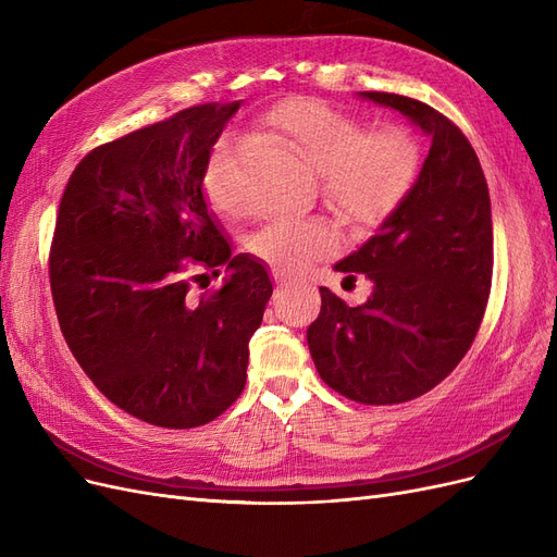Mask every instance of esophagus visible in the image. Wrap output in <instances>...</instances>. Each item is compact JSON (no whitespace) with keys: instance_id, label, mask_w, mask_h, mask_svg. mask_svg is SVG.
Masks as SVG:
<instances>
[{"instance_id":"esophagus-1","label":"esophagus","mask_w":557,"mask_h":557,"mask_svg":"<svg viewBox=\"0 0 557 557\" xmlns=\"http://www.w3.org/2000/svg\"><path fill=\"white\" fill-rule=\"evenodd\" d=\"M274 281H276L278 288H288V285H295V283H297L295 276L281 272V269H276V272H274Z\"/></svg>"}]
</instances>
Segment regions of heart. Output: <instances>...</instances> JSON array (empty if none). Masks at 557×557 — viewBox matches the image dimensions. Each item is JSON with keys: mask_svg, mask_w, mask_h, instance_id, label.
I'll list each match as a JSON object with an SVG mask.
<instances>
[{"mask_svg": "<svg viewBox=\"0 0 557 557\" xmlns=\"http://www.w3.org/2000/svg\"><path fill=\"white\" fill-rule=\"evenodd\" d=\"M269 125L320 174L327 201L352 225L383 221L416 178L418 150L401 129L364 132L358 117L315 99L281 104L269 115ZM199 183L211 209L230 213L237 207L225 139L213 144ZM332 246L334 237L323 221L293 215L272 218L250 239V250L278 269H297Z\"/></svg>", "mask_w": 557, "mask_h": 557, "instance_id": "heart-1", "label": "heart"}]
</instances>
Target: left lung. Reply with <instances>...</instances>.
I'll return each instance as SVG.
<instances>
[{"instance_id": "8db88e82", "label": "left lung", "mask_w": 557, "mask_h": 557, "mask_svg": "<svg viewBox=\"0 0 557 557\" xmlns=\"http://www.w3.org/2000/svg\"><path fill=\"white\" fill-rule=\"evenodd\" d=\"M358 97L407 117L430 137V153L374 237L334 264L364 274L372 295L348 307L320 288L307 342L332 391L399 404L442 383L479 332L493 281L491 195L474 148L440 111L391 92Z\"/></svg>"}]
</instances>
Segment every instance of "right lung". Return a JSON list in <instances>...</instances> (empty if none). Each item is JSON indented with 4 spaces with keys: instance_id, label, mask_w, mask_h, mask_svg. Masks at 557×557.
Here are the masks:
<instances>
[{
    "instance_id": "add662e5",
    "label": "right lung",
    "mask_w": 557,
    "mask_h": 557,
    "mask_svg": "<svg viewBox=\"0 0 557 557\" xmlns=\"http://www.w3.org/2000/svg\"><path fill=\"white\" fill-rule=\"evenodd\" d=\"M239 107L199 104L95 148L60 201L50 290L66 346L99 393L150 425H205L242 395L274 293L264 262L234 256L201 195ZM193 268L225 271L224 288L193 298Z\"/></svg>"
}]
</instances>
